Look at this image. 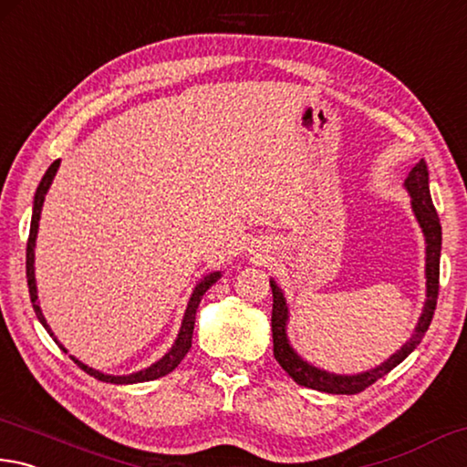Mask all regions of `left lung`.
Returning a JSON list of instances; mask_svg holds the SVG:
<instances>
[{"mask_svg": "<svg viewBox=\"0 0 467 467\" xmlns=\"http://www.w3.org/2000/svg\"><path fill=\"white\" fill-rule=\"evenodd\" d=\"M404 188L410 194V207L416 221L422 229L424 235V279H427V299H424L422 312L419 322L414 326L412 337L408 338L400 350L378 367L361 371V373H332L320 369V367L306 361L296 348H293L291 340L287 337V324H289V306L285 299L283 289L271 279L273 289V353L289 378L304 388H312L317 391H326V394H358L371 383L378 381L383 375H388L394 367H398L404 358L412 353V350L420 345L424 332L429 330L432 314H435L437 296H439V260H441V223L439 215L435 211V204L431 199L429 191V168L427 161L420 160L410 170V174L404 180Z\"/></svg>", "mask_w": 467, "mask_h": 467, "instance_id": "left-lung-1", "label": "left lung"}]
</instances>
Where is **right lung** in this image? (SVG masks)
<instances>
[{
  "label": "right lung",
  "mask_w": 467,
  "mask_h": 467,
  "mask_svg": "<svg viewBox=\"0 0 467 467\" xmlns=\"http://www.w3.org/2000/svg\"><path fill=\"white\" fill-rule=\"evenodd\" d=\"M61 166V160L53 161L48 170L45 171L43 180H40V184L35 192V202H32V221H30V235H28V244H26V279H28V291H30V301H32V307H35V314L38 317V322L45 326V330L51 334L53 340L57 342V347H59L63 353H69L67 348H65L57 337L51 330V326L47 324V317L43 316V309H40L38 304V291H36V276H35V248H36V235H38V221H40V211H43V204H45V196L48 192V188L53 184V178L57 174V170ZM221 271L215 273H209L204 275L202 279L196 283V287L191 293V299H188L186 309H184V317H182V324H180V330H178V337L174 340V345L170 347V350L166 355H163L160 361L151 363L150 367H145L141 371H135V373H129V375H110V373H104V371H98L94 367H89L86 363H81L79 358H76L73 355L71 361L78 363L81 369H84L88 375H92L94 379H100L106 383H117V386H122V383H141V381H151V379H158L163 378V375H168L170 371H174L176 367L180 365V361L186 357L188 350L192 347V330H194V316H196V309H199V304L204 293L211 287V285H215L221 279Z\"/></svg>",
  "instance_id": "1"
}]
</instances>
